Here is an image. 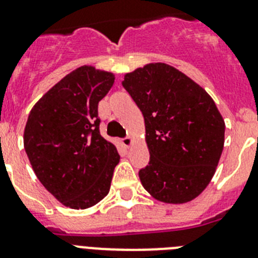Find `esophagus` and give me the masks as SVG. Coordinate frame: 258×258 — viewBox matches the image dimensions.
Masks as SVG:
<instances>
[{
    "label": "esophagus",
    "mask_w": 258,
    "mask_h": 258,
    "mask_svg": "<svg viewBox=\"0 0 258 258\" xmlns=\"http://www.w3.org/2000/svg\"><path fill=\"white\" fill-rule=\"evenodd\" d=\"M121 143L125 146V147H126V149H129V147H131V146L133 145V138H131V137H126V138H122Z\"/></svg>",
    "instance_id": "1"
}]
</instances>
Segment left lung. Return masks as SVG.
Segmentation results:
<instances>
[{
  "instance_id": "1",
  "label": "left lung",
  "mask_w": 258,
  "mask_h": 258,
  "mask_svg": "<svg viewBox=\"0 0 258 258\" xmlns=\"http://www.w3.org/2000/svg\"><path fill=\"white\" fill-rule=\"evenodd\" d=\"M122 86L145 118L150 163L138 173L145 190L169 204L199 197L214 175L225 143V121L211 95L165 63L129 72Z\"/></svg>"
}]
</instances>
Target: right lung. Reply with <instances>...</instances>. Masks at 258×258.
<instances>
[{
	"mask_svg": "<svg viewBox=\"0 0 258 258\" xmlns=\"http://www.w3.org/2000/svg\"><path fill=\"white\" fill-rule=\"evenodd\" d=\"M115 75L83 66L45 93L29 112L24 150L44 187L72 209L101 202L120 161L115 145L99 133L98 103Z\"/></svg>",
	"mask_w": 258,
	"mask_h": 258,
	"instance_id": "right-lung-1",
	"label": "right lung"
}]
</instances>
